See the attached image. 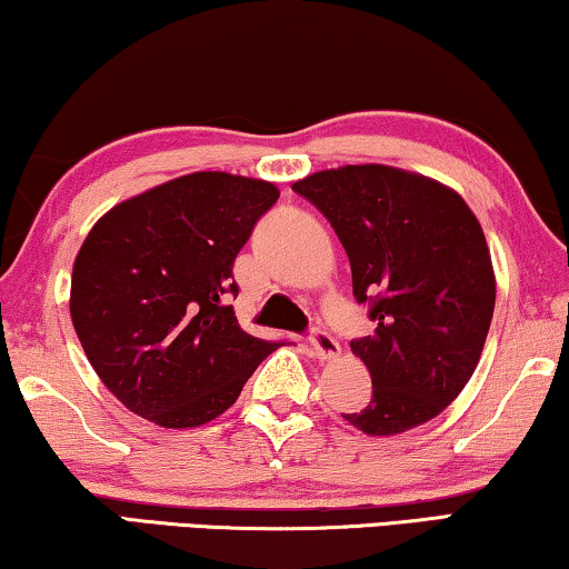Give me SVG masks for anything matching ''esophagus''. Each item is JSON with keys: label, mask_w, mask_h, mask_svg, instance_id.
Returning a JSON list of instances; mask_svg holds the SVG:
<instances>
[{"label": "esophagus", "mask_w": 569, "mask_h": 569, "mask_svg": "<svg viewBox=\"0 0 569 569\" xmlns=\"http://www.w3.org/2000/svg\"><path fill=\"white\" fill-rule=\"evenodd\" d=\"M309 348L311 356H317L319 361H335L340 356V342L322 330H315L309 335Z\"/></svg>", "instance_id": "1"}]
</instances>
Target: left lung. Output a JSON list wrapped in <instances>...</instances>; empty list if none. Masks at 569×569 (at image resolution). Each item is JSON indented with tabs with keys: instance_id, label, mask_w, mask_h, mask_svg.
Masks as SVG:
<instances>
[{
	"instance_id": "8db88e82",
	"label": "left lung",
	"mask_w": 569,
	"mask_h": 569,
	"mask_svg": "<svg viewBox=\"0 0 569 569\" xmlns=\"http://www.w3.org/2000/svg\"><path fill=\"white\" fill-rule=\"evenodd\" d=\"M332 223L373 335L350 342L371 402L342 415L366 436H399L441 415L475 373L490 332L495 270L477 216L453 188L389 164L296 180Z\"/></svg>"
}]
</instances>
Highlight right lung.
Wrapping results in <instances>:
<instances>
[{"label":"right lung","instance_id":"obj_1","mask_svg":"<svg viewBox=\"0 0 569 569\" xmlns=\"http://www.w3.org/2000/svg\"><path fill=\"white\" fill-rule=\"evenodd\" d=\"M278 196L268 180L190 172L90 229L71 270V322L94 373L133 415L206 426L278 348L244 332L227 303L237 254Z\"/></svg>","mask_w":569,"mask_h":569}]
</instances>
